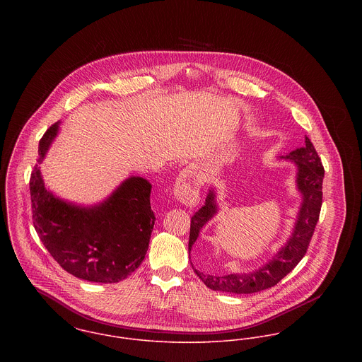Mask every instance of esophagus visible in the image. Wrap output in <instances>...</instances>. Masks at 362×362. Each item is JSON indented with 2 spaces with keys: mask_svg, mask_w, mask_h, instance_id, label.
Masks as SVG:
<instances>
[{
  "mask_svg": "<svg viewBox=\"0 0 362 362\" xmlns=\"http://www.w3.org/2000/svg\"><path fill=\"white\" fill-rule=\"evenodd\" d=\"M199 182L197 170L194 167L185 168L175 181V198L187 206H195L199 202Z\"/></svg>",
  "mask_w": 362,
  "mask_h": 362,
  "instance_id": "1",
  "label": "esophagus"
}]
</instances>
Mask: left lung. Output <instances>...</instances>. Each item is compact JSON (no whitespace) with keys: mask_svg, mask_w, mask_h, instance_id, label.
<instances>
[{"mask_svg":"<svg viewBox=\"0 0 362 362\" xmlns=\"http://www.w3.org/2000/svg\"><path fill=\"white\" fill-rule=\"evenodd\" d=\"M280 158L290 160L297 165L296 184L298 192L303 197V202L290 238L277 251L274 257H272V259H269L258 269L251 270L248 273L214 276L198 270L192 266L197 276L210 290L233 294L258 293L276 286L284 276H287L298 264L301 259L304 258L320 213L322 182L325 170L308 136H305V145L303 148H298L290 152L288 155L280 156ZM218 206L216 202V191L214 188H210L205 205L191 217V231L188 243L189 255L195 241L199 237L202 227L216 216Z\"/></svg>","mask_w":362,"mask_h":362,"instance_id":"left-lung-1","label":"left lung"}]
</instances>
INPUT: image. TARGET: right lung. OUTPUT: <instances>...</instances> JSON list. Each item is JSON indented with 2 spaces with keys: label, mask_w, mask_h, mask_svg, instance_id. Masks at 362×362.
Here are the masks:
<instances>
[{
  "label": "right lung",
  "mask_w": 362,
  "mask_h": 362,
  "mask_svg": "<svg viewBox=\"0 0 362 362\" xmlns=\"http://www.w3.org/2000/svg\"><path fill=\"white\" fill-rule=\"evenodd\" d=\"M59 129L52 124L39 142L30 175L33 226L52 258L68 273L95 283H118L135 272L149 248L155 226L152 184L142 177L124 180L103 202L81 206L46 188L43 163Z\"/></svg>",
  "instance_id": "1"
}]
</instances>
